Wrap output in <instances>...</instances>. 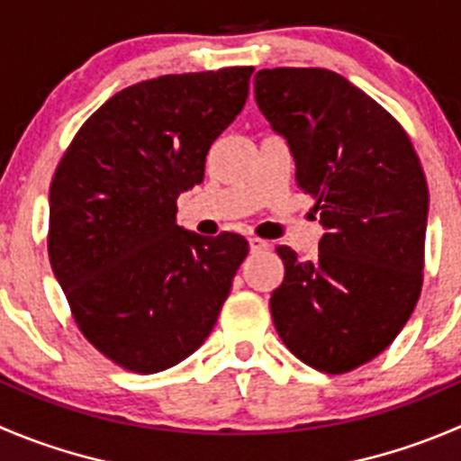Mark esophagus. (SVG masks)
I'll use <instances>...</instances> for the list:
<instances>
[{
    "label": "esophagus",
    "instance_id": "34e87169",
    "mask_svg": "<svg viewBox=\"0 0 461 461\" xmlns=\"http://www.w3.org/2000/svg\"><path fill=\"white\" fill-rule=\"evenodd\" d=\"M248 243H249V249H252V252H263V249H267V240L258 239V236H249Z\"/></svg>",
    "mask_w": 461,
    "mask_h": 461
}]
</instances>
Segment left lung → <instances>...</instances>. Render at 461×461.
Wrapping results in <instances>:
<instances>
[{"label":"left lung","mask_w":461,"mask_h":461,"mask_svg":"<svg viewBox=\"0 0 461 461\" xmlns=\"http://www.w3.org/2000/svg\"><path fill=\"white\" fill-rule=\"evenodd\" d=\"M254 96L288 140L294 180L326 230L308 261L276 248L285 275L270 297L272 321L308 367L347 374L394 342L421 294V162L390 112L330 69H261Z\"/></svg>","instance_id":"1"}]
</instances>
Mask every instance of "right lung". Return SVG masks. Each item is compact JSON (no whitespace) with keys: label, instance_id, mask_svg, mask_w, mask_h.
I'll list each match as a JSON object with an SVG mask.
<instances>
[{"label":"right lung","instance_id":"1","mask_svg":"<svg viewBox=\"0 0 461 461\" xmlns=\"http://www.w3.org/2000/svg\"><path fill=\"white\" fill-rule=\"evenodd\" d=\"M252 71L168 74L122 89L80 126L53 173V275L85 339L128 372H164L194 354L248 257L243 236H198L176 213L243 110Z\"/></svg>","mask_w":461,"mask_h":461}]
</instances>
